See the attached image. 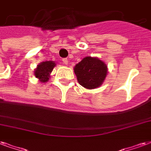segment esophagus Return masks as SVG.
Wrapping results in <instances>:
<instances>
[{
    "instance_id": "1",
    "label": "esophagus",
    "mask_w": 151,
    "mask_h": 151,
    "mask_svg": "<svg viewBox=\"0 0 151 151\" xmlns=\"http://www.w3.org/2000/svg\"><path fill=\"white\" fill-rule=\"evenodd\" d=\"M62 61H63V63H64V64H68V59L67 58H63L62 59Z\"/></svg>"
}]
</instances>
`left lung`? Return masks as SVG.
Returning a JSON list of instances; mask_svg holds the SVG:
<instances>
[{
  "mask_svg": "<svg viewBox=\"0 0 151 151\" xmlns=\"http://www.w3.org/2000/svg\"><path fill=\"white\" fill-rule=\"evenodd\" d=\"M78 82L88 89L99 87L106 78L107 67L98 58L87 56L77 63L74 68Z\"/></svg>",
  "mask_w": 151,
  "mask_h": 151,
  "instance_id": "obj_1",
  "label": "left lung"
}]
</instances>
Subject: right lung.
<instances>
[{
	"mask_svg": "<svg viewBox=\"0 0 151 151\" xmlns=\"http://www.w3.org/2000/svg\"><path fill=\"white\" fill-rule=\"evenodd\" d=\"M55 66V63L53 61H45L42 62L37 66L35 70V76L38 78L40 82H47L49 80L50 73Z\"/></svg>",
	"mask_w": 151,
	"mask_h": 151,
	"instance_id": "right-lung-1",
	"label": "right lung"
}]
</instances>
